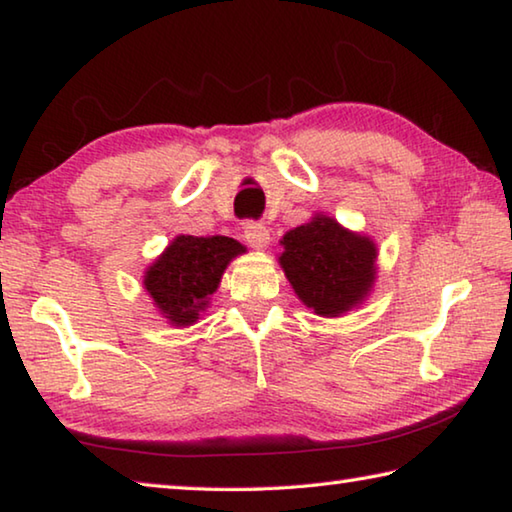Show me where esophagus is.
Returning <instances> with one entry per match:
<instances>
[{"mask_svg":"<svg viewBox=\"0 0 512 512\" xmlns=\"http://www.w3.org/2000/svg\"><path fill=\"white\" fill-rule=\"evenodd\" d=\"M244 237L253 248H266L268 241H271V232L259 221H248L244 226Z\"/></svg>","mask_w":512,"mask_h":512,"instance_id":"obj_1","label":"esophagus"}]
</instances>
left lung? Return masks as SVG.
I'll use <instances>...</instances> for the list:
<instances>
[{"instance_id":"8db88e82","label":"left lung","mask_w":512,"mask_h":512,"mask_svg":"<svg viewBox=\"0 0 512 512\" xmlns=\"http://www.w3.org/2000/svg\"><path fill=\"white\" fill-rule=\"evenodd\" d=\"M280 264L300 300L318 315L336 318L362 302L374 284L376 246L367 237L318 215L286 232Z\"/></svg>"}]
</instances>
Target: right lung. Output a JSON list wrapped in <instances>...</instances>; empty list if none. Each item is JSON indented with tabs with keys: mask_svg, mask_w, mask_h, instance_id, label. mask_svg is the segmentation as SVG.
Here are the masks:
<instances>
[{
	"mask_svg": "<svg viewBox=\"0 0 512 512\" xmlns=\"http://www.w3.org/2000/svg\"><path fill=\"white\" fill-rule=\"evenodd\" d=\"M244 253L230 237H176L145 273V288L172 324L188 327L206 309L228 262Z\"/></svg>",
	"mask_w": 512,
	"mask_h": 512,
	"instance_id": "add662e5",
	"label": "right lung"
}]
</instances>
